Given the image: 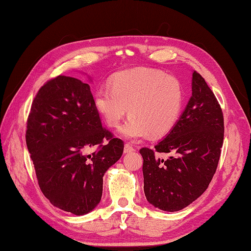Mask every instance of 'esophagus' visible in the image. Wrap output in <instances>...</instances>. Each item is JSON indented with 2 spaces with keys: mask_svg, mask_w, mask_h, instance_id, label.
I'll use <instances>...</instances> for the list:
<instances>
[{
  "mask_svg": "<svg viewBox=\"0 0 251 251\" xmlns=\"http://www.w3.org/2000/svg\"><path fill=\"white\" fill-rule=\"evenodd\" d=\"M134 149L133 147H132V145H130V144H126L125 145V149H124V151H125V153H130V152H133Z\"/></svg>",
  "mask_w": 251,
  "mask_h": 251,
  "instance_id": "esophagus-1",
  "label": "esophagus"
}]
</instances>
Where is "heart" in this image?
Instances as JSON below:
<instances>
[{"instance_id": "obj_1", "label": "heart", "mask_w": 251, "mask_h": 251, "mask_svg": "<svg viewBox=\"0 0 251 251\" xmlns=\"http://www.w3.org/2000/svg\"><path fill=\"white\" fill-rule=\"evenodd\" d=\"M184 93L178 78L164 72L139 68L115 75L109 86L98 88L95 94L97 112L111 127L121 126L122 136L131 140L166 135L178 122Z\"/></svg>"}]
</instances>
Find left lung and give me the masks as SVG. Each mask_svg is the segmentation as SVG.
I'll list each match as a JSON object with an SVG mask.
<instances>
[{"mask_svg":"<svg viewBox=\"0 0 251 251\" xmlns=\"http://www.w3.org/2000/svg\"><path fill=\"white\" fill-rule=\"evenodd\" d=\"M192 97L174 129L153 149L142 148L147 200L167 212L184 209L209 186L224 143V115L215 95L197 71ZM156 151L174 153L164 161Z\"/></svg>","mask_w":251,"mask_h":251,"instance_id":"obj_1","label":"left lung"}]
</instances>
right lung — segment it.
<instances>
[{
	"label": "right lung",
	"instance_id": "right-lung-1",
	"mask_svg": "<svg viewBox=\"0 0 251 251\" xmlns=\"http://www.w3.org/2000/svg\"><path fill=\"white\" fill-rule=\"evenodd\" d=\"M25 139L42 194L75 215L100 202L103 176L125 147L102 126L89 85L66 75L49 79L38 90Z\"/></svg>",
	"mask_w": 251,
	"mask_h": 251
}]
</instances>
